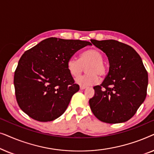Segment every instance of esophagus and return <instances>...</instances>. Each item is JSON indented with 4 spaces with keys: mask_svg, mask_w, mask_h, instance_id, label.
I'll use <instances>...</instances> for the list:
<instances>
[{
    "mask_svg": "<svg viewBox=\"0 0 154 154\" xmlns=\"http://www.w3.org/2000/svg\"><path fill=\"white\" fill-rule=\"evenodd\" d=\"M86 88H87V87H86V86H84V85H80V89H81V90H84V89H85Z\"/></svg>",
    "mask_w": 154,
    "mask_h": 154,
    "instance_id": "1",
    "label": "esophagus"
}]
</instances>
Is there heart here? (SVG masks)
Instances as JSON below:
<instances>
[{
    "instance_id": "heart-1",
    "label": "heart",
    "mask_w": 154,
    "mask_h": 154,
    "mask_svg": "<svg viewBox=\"0 0 154 154\" xmlns=\"http://www.w3.org/2000/svg\"><path fill=\"white\" fill-rule=\"evenodd\" d=\"M104 57L100 50L90 49L81 54L80 59L71 57L67 61V69L71 75L77 77L83 72L84 66L86 73L75 79L77 83L82 85H94L100 81V76L106 74L107 67L103 62Z\"/></svg>"
}]
</instances>
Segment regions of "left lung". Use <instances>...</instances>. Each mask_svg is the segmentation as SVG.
<instances>
[{
  "instance_id": "1",
  "label": "left lung",
  "mask_w": 154,
  "mask_h": 154,
  "mask_svg": "<svg viewBox=\"0 0 154 154\" xmlns=\"http://www.w3.org/2000/svg\"><path fill=\"white\" fill-rule=\"evenodd\" d=\"M91 43L108 57L109 71L89 100L97 119L106 123H123L135 114L146 96L148 73L133 48L115 40Z\"/></svg>"
}]
</instances>
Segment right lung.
<instances>
[{
	"label": "right lung",
	"instance_id": "add662e5",
	"mask_svg": "<svg viewBox=\"0 0 154 154\" xmlns=\"http://www.w3.org/2000/svg\"><path fill=\"white\" fill-rule=\"evenodd\" d=\"M88 41L49 38L26 50L14 71V85L20 109L31 119L48 122L62 116L79 90L67 61Z\"/></svg>",
	"mask_w": 154,
	"mask_h": 154
}]
</instances>
